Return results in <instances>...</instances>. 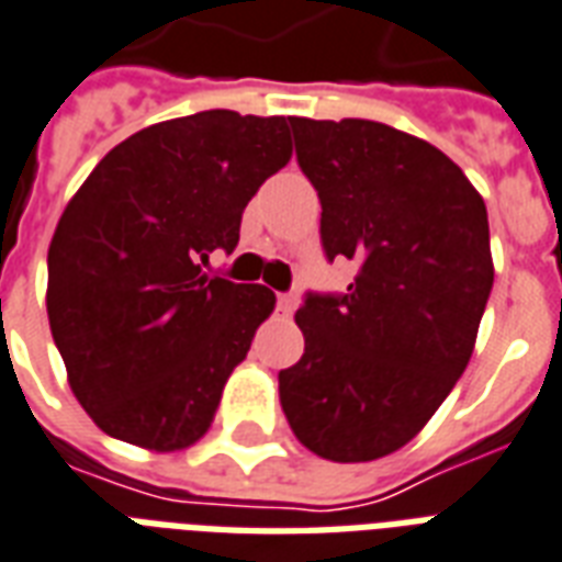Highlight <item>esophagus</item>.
I'll return each mask as SVG.
<instances>
[{"mask_svg":"<svg viewBox=\"0 0 562 562\" xmlns=\"http://www.w3.org/2000/svg\"><path fill=\"white\" fill-rule=\"evenodd\" d=\"M294 306H297V300L291 297V294H277V312H282V315H291V312H294Z\"/></svg>","mask_w":562,"mask_h":562,"instance_id":"esophagus-1","label":"esophagus"}]
</instances>
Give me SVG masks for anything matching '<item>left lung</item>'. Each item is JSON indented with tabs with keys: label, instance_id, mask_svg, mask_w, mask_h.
I'll list each match as a JSON object with an SVG mask.
<instances>
[{
	"label": "left lung",
	"instance_id": "8db88e82",
	"mask_svg": "<svg viewBox=\"0 0 562 562\" xmlns=\"http://www.w3.org/2000/svg\"><path fill=\"white\" fill-rule=\"evenodd\" d=\"M321 196L327 259H353L348 294H310L306 350L280 404L312 453L371 462L422 434L451 395L492 291L486 203L434 144L374 120L294 117Z\"/></svg>",
	"mask_w": 562,
	"mask_h": 562
}]
</instances>
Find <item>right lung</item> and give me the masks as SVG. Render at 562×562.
<instances>
[{
  "instance_id": "right-lung-1",
  "label": "right lung",
  "mask_w": 562,
  "mask_h": 562,
  "mask_svg": "<svg viewBox=\"0 0 562 562\" xmlns=\"http://www.w3.org/2000/svg\"><path fill=\"white\" fill-rule=\"evenodd\" d=\"M291 158L285 117L214 109L111 149L49 244L46 312L67 383L93 424L144 451H186L273 312L271 289L209 277L244 205Z\"/></svg>"
}]
</instances>
